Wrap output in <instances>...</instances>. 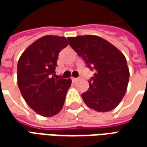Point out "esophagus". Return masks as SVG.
Wrapping results in <instances>:
<instances>
[{"instance_id": "esophagus-1", "label": "esophagus", "mask_w": 147, "mask_h": 147, "mask_svg": "<svg viewBox=\"0 0 147 147\" xmlns=\"http://www.w3.org/2000/svg\"><path fill=\"white\" fill-rule=\"evenodd\" d=\"M77 80H78L77 78H74V77H72V78H71V80H72L73 82H76V81Z\"/></svg>"}]
</instances>
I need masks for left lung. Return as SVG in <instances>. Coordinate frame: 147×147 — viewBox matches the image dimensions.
Masks as SVG:
<instances>
[{"label":"left lung","mask_w":147,"mask_h":147,"mask_svg":"<svg viewBox=\"0 0 147 147\" xmlns=\"http://www.w3.org/2000/svg\"><path fill=\"white\" fill-rule=\"evenodd\" d=\"M71 47L94 70L90 86L82 98L89 108L109 112L120 104L126 93L129 69L126 58L110 42L96 35L69 37Z\"/></svg>","instance_id":"left-lung-1"}]
</instances>
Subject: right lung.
<instances>
[{
    "mask_svg": "<svg viewBox=\"0 0 147 147\" xmlns=\"http://www.w3.org/2000/svg\"><path fill=\"white\" fill-rule=\"evenodd\" d=\"M67 45L64 37L45 35L29 45L18 61L17 83L21 94L27 105L42 117L57 115L64 104L71 80L54 77L59 53Z\"/></svg>",
    "mask_w": 147,
    "mask_h": 147,
    "instance_id": "add662e5",
    "label": "right lung"
}]
</instances>
